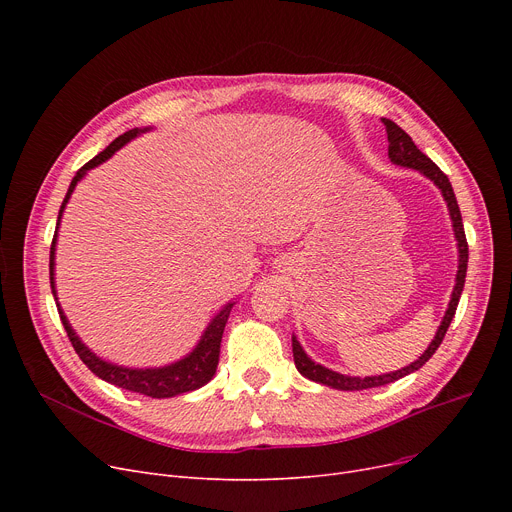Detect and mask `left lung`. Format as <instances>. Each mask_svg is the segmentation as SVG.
Wrapping results in <instances>:
<instances>
[{"instance_id": "left-lung-1", "label": "left lung", "mask_w": 512, "mask_h": 512, "mask_svg": "<svg viewBox=\"0 0 512 512\" xmlns=\"http://www.w3.org/2000/svg\"><path fill=\"white\" fill-rule=\"evenodd\" d=\"M382 122H384L386 132H388V157H390L392 164H396L400 168L417 170L419 174H423L427 180H432L440 188V193H442V197L446 201V207H448V213H450V220H452V230H454V238H456V249H459V270H456V280H454L456 284L452 288L448 309H446V313L442 317V324H440L434 340L429 342V346L425 348V353L417 361H413L411 365L402 367V369H396V371H390V373H382V375H365V378H355V375H344V373L332 371V369H328L324 365L315 363L305 353V348L301 346L297 336L292 334V355H294V365H297L299 373L305 375V378L311 380V382L324 384V386H330V388H336V390H351L353 392V390H367V388L386 386V384H392V382H396L400 378H405V375L417 371L419 367H423L429 359H432V355L438 351V346L442 344V340L446 336V330H448L450 321L454 317L456 305H459L461 292H463V286H465V276H467L469 247H467V238H465L461 209H459V203H456V197H454V191H452V184H450L448 176L434 164L432 159H429L425 153H421L417 149L413 139L398 124H394L392 120H386V118H382Z\"/></svg>"}]
</instances>
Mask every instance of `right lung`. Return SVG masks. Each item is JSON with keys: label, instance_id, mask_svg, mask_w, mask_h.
<instances>
[{"label": "right lung", "instance_id": "1", "mask_svg": "<svg viewBox=\"0 0 512 512\" xmlns=\"http://www.w3.org/2000/svg\"><path fill=\"white\" fill-rule=\"evenodd\" d=\"M149 130H153V128L145 126V128H132V130L120 134L116 141H112L101 153H97L91 161H87V164L80 168L76 172V176L72 178V182L68 186V193L64 197V203H62L60 213H58L56 234H53V240H51L49 282H51L53 299H56V305H58V311H60V319H62L64 330H66V334H68V338H70V342L74 346V351H76V355L80 359H83V363L97 375V378L105 380L107 384H114L118 388H124V390H130V392H139V394H145V396H151V398H172V396H178V394H184V392L199 390L201 386L211 382V378L215 375V369H218V363H220L222 334H224V328H226L228 315H230V311L234 307V301L226 303L218 313L211 317V321L207 324V328L203 330V334L197 340L193 351L188 353V355H184L182 359H178L174 363H168V365H161V367H126V365H118V363H112V361H105V359L97 357L91 351V348L78 338V334L70 326V321H68L64 309L60 307L58 290H56V245H58V232H60V222H62L64 209H66V205H68V201H70V197L74 193L76 184L87 176L89 170L101 166L103 161L110 159L126 143L141 137V134H145Z\"/></svg>", "mask_w": 512, "mask_h": 512}]
</instances>
